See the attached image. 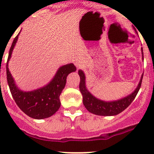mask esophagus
<instances>
[{
    "instance_id": "1",
    "label": "esophagus",
    "mask_w": 154,
    "mask_h": 154,
    "mask_svg": "<svg viewBox=\"0 0 154 154\" xmlns=\"http://www.w3.org/2000/svg\"><path fill=\"white\" fill-rule=\"evenodd\" d=\"M74 64H75L76 67H80L82 65H83V61H82L81 60H80V59L74 60Z\"/></svg>"
}]
</instances>
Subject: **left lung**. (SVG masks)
<instances>
[{
  "instance_id": "left-lung-1",
  "label": "left lung",
  "mask_w": 154,
  "mask_h": 154,
  "mask_svg": "<svg viewBox=\"0 0 154 154\" xmlns=\"http://www.w3.org/2000/svg\"><path fill=\"white\" fill-rule=\"evenodd\" d=\"M141 51L142 57L143 59V48H141ZM78 74L80 78L79 88H80V93L83 96V103H84V106L90 112L103 116H116V115L124 111L126 108L128 107L137 96V93L140 88V86H141L142 79H143V75H142L141 79H140L136 90L128 97H125L122 100H117V101L105 102L94 97L87 90L85 86V75H84V72L81 70H80L78 71Z\"/></svg>"
}]
</instances>
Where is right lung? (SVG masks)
<instances>
[{
	"label": "right lung",
	"mask_w": 154,
	"mask_h": 154,
	"mask_svg": "<svg viewBox=\"0 0 154 154\" xmlns=\"http://www.w3.org/2000/svg\"><path fill=\"white\" fill-rule=\"evenodd\" d=\"M18 35L13 41L7 62V80L10 90L15 103L26 115L35 119L48 118L59 109L61 106L59 97L65 87L67 75L74 72L77 68L73 64H66L58 69L53 80L45 87L30 92L19 90L8 67Z\"/></svg>",
	"instance_id": "1"
}]
</instances>
